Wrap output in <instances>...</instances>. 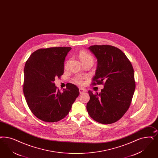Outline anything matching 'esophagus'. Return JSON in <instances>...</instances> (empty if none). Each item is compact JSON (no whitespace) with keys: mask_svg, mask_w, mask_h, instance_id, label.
Instances as JSON below:
<instances>
[{"mask_svg":"<svg viewBox=\"0 0 158 158\" xmlns=\"http://www.w3.org/2000/svg\"><path fill=\"white\" fill-rule=\"evenodd\" d=\"M86 92V90L85 89H83V88H80L79 89V93H80L81 94L84 93L85 92Z\"/></svg>","mask_w":158,"mask_h":158,"instance_id":"obj_1","label":"esophagus"}]
</instances>
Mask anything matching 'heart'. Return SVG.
<instances>
[{
  "label": "heart",
  "mask_w": 158,
  "mask_h": 158,
  "mask_svg": "<svg viewBox=\"0 0 158 158\" xmlns=\"http://www.w3.org/2000/svg\"><path fill=\"white\" fill-rule=\"evenodd\" d=\"M79 58H80L81 60H82L83 63L85 62H86V61H89V60H91V61L93 62V58L92 56L86 51H81L79 52ZM68 65V62H67L66 63L65 68H67ZM77 82L79 84H82L83 81H82V78H81V77L77 78Z\"/></svg>",
  "instance_id": "heart-1"
}]
</instances>
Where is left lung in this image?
Masks as SVG:
<instances>
[{
    "mask_svg": "<svg viewBox=\"0 0 158 158\" xmlns=\"http://www.w3.org/2000/svg\"><path fill=\"white\" fill-rule=\"evenodd\" d=\"M89 49L98 59L92 85H103V89L93 94L86 106L91 118L110 124L120 120L130 106L135 89L134 71L130 60L119 48L112 45H94Z\"/></svg>",
    "mask_w": 158,
    "mask_h": 158,
    "instance_id": "obj_1",
    "label": "left lung"
}]
</instances>
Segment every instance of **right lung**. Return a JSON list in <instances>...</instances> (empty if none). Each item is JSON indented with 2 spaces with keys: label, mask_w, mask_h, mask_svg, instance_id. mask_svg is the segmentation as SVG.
<instances>
[{
  "label": "right lung",
  "mask_w": 158,
  "mask_h": 158,
  "mask_svg": "<svg viewBox=\"0 0 158 158\" xmlns=\"http://www.w3.org/2000/svg\"><path fill=\"white\" fill-rule=\"evenodd\" d=\"M71 47L40 48L30 56L24 67L23 93L29 109L38 119L54 123L63 119L79 95L72 83L61 92L55 86V77L64 73V61Z\"/></svg>",
  "instance_id": "obj_1"
}]
</instances>
